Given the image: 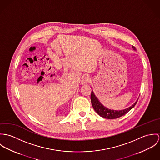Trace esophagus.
Wrapping results in <instances>:
<instances>
[{
  "label": "esophagus",
  "mask_w": 160,
  "mask_h": 160,
  "mask_svg": "<svg viewBox=\"0 0 160 160\" xmlns=\"http://www.w3.org/2000/svg\"><path fill=\"white\" fill-rule=\"evenodd\" d=\"M91 81V78L89 77H85L82 80V84H87Z\"/></svg>",
  "instance_id": "34e87169"
}]
</instances>
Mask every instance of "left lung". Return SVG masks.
Listing matches in <instances>:
<instances>
[{
    "instance_id": "obj_1",
    "label": "left lung",
    "mask_w": 160,
    "mask_h": 160,
    "mask_svg": "<svg viewBox=\"0 0 160 160\" xmlns=\"http://www.w3.org/2000/svg\"><path fill=\"white\" fill-rule=\"evenodd\" d=\"M132 48L134 50H136L134 46H132ZM91 104H92V107L94 109V110L96 112V113L101 117L107 119H115L120 117H122L135 106V105L138 102L137 101L132 106L122 110H115L108 109L106 107L104 106L100 102V101H99L98 99L95 96L92 90L91 93Z\"/></svg>"
}]
</instances>
